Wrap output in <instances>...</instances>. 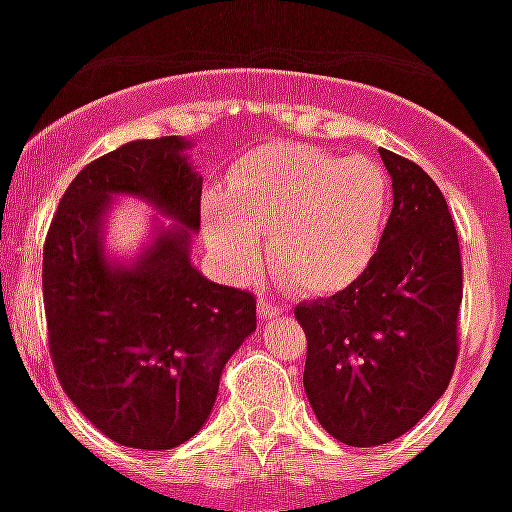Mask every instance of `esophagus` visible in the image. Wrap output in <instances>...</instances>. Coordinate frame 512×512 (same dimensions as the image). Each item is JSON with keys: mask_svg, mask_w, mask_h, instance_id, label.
<instances>
[{"mask_svg": "<svg viewBox=\"0 0 512 512\" xmlns=\"http://www.w3.org/2000/svg\"><path fill=\"white\" fill-rule=\"evenodd\" d=\"M257 311H260V319L263 321H271L276 319V316H281V305H276L273 300H268V297H260V303H257Z\"/></svg>", "mask_w": 512, "mask_h": 512, "instance_id": "esophagus-1", "label": "esophagus"}]
</instances>
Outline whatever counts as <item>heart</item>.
I'll list each match as a JSON object with an SVG mask.
<instances>
[{
  "instance_id": "b5f03b06",
  "label": "heart",
  "mask_w": 512,
  "mask_h": 512,
  "mask_svg": "<svg viewBox=\"0 0 512 512\" xmlns=\"http://www.w3.org/2000/svg\"><path fill=\"white\" fill-rule=\"evenodd\" d=\"M390 217V180L366 156L279 143L239 159L223 193L201 207L220 271L244 284L268 257L305 295H335L361 279Z\"/></svg>"
}]
</instances>
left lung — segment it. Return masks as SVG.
<instances>
[{
    "label": "left lung",
    "instance_id": "8db88e82",
    "mask_svg": "<svg viewBox=\"0 0 512 512\" xmlns=\"http://www.w3.org/2000/svg\"><path fill=\"white\" fill-rule=\"evenodd\" d=\"M380 156L393 209L377 255L350 287L295 308L308 337L305 396L321 428L348 446L412 430L457 364V228L428 172L385 148Z\"/></svg>",
    "mask_w": 512,
    "mask_h": 512
}]
</instances>
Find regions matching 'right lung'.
Returning a JSON list of instances; mask_svg holds the SVG:
<instances>
[{"label":"right lung","instance_id":"right-lung-1","mask_svg":"<svg viewBox=\"0 0 512 512\" xmlns=\"http://www.w3.org/2000/svg\"><path fill=\"white\" fill-rule=\"evenodd\" d=\"M191 140H132L87 164L68 185L44 244L42 289L50 353L66 396L111 441L172 449L204 428L225 361L257 329L255 297L201 276V175ZM119 195L171 225L135 258L105 249Z\"/></svg>","mask_w":512,"mask_h":512}]
</instances>
